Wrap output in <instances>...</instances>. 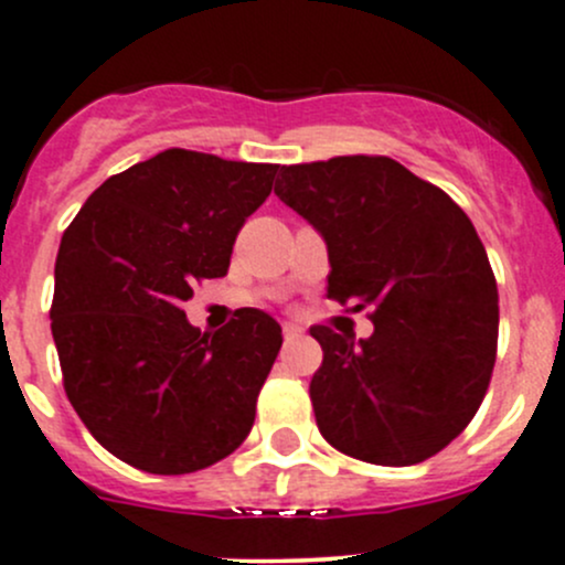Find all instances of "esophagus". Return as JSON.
I'll return each instance as SVG.
<instances>
[{
  "label": "esophagus",
  "mask_w": 565,
  "mask_h": 565,
  "mask_svg": "<svg viewBox=\"0 0 565 565\" xmlns=\"http://www.w3.org/2000/svg\"><path fill=\"white\" fill-rule=\"evenodd\" d=\"M281 330H284V339H287V341L298 339V335H300V328H298V324H292V322H284Z\"/></svg>",
  "instance_id": "obj_1"
}]
</instances>
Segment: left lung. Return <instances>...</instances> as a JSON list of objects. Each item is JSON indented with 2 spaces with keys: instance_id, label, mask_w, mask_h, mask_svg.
<instances>
[{
  "instance_id": "left-lung-1",
  "label": "left lung",
  "mask_w": 565,
  "mask_h": 565,
  "mask_svg": "<svg viewBox=\"0 0 565 565\" xmlns=\"http://www.w3.org/2000/svg\"><path fill=\"white\" fill-rule=\"evenodd\" d=\"M276 196L322 235L328 298L372 309L369 339L311 328L322 437L372 465L435 457L478 413L498 355V284L472 221L385 156L281 167Z\"/></svg>"
}]
</instances>
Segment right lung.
<instances>
[{"label":"right lung","instance_id":"right-lung-1","mask_svg":"<svg viewBox=\"0 0 565 565\" xmlns=\"http://www.w3.org/2000/svg\"><path fill=\"white\" fill-rule=\"evenodd\" d=\"M276 172L172 147L108 177L62 235L51 303L62 383L89 435L136 470H204L254 426L281 324L241 309L202 333L182 303L226 276Z\"/></svg>","mask_w":565,"mask_h":565}]
</instances>
